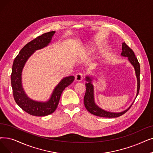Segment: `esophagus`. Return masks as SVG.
<instances>
[{
    "mask_svg": "<svg viewBox=\"0 0 153 153\" xmlns=\"http://www.w3.org/2000/svg\"><path fill=\"white\" fill-rule=\"evenodd\" d=\"M75 79L77 81H81L83 79V74L81 72H79L76 75Z\"/></svg>",
    "mask_w": 153,
    "mask_h": 153,
    "instance_id": "34e87169",
    "label": "esophagus"
}]
</instances>
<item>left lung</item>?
<instances>
[{
	"mask_svg": "<svg viewBox=\"0 0 153 153\" xmlns=\"http://www.w3.org/2000/svg\"><path fill=\"white\" fill-rule=\"evenodd\" d=\"M122 52L121 56L124 57H128V60L130 63L133 65V67L135 70L136 76L137 77V94L136 97L139 94V89H140V79H139V76H140V65L137 61V59L134 53L129 46L126 44L125 42L123 43L122 45ZM85 80L87 82L85 83L86 86V91L85 94L84 98V102L85 108H86L90 113L94 114L97 116L102 117H108V118H112V117H117L121 116L124 113L127 112L130 108L131 107L132 104L130 105V107L126 110L121 112H111L109 111H106L101 108L97 106L94 101V85L92 83V77L89 76L85 77Z\"/></svg>",
	"mask_w": 153,
	"mask_h": 153,
	"instance_id": "left-lung-1",
	"label": "left lung"
}]
</instances>
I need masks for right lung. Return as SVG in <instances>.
Segmentation results:
<instances>
[{
    "instance_id": "1",
    "label": "right lung",
    "mask_w": 153,
    "mask_h": 153,
    "mask_svg": "<svg viewBox=\"0 0 153 153\" xmlns=\"http://www.w3.org/2000/svg\"><path fill=\"white\" fill-rule=\"evenodd\" d=\"M55 32L51 31L45 33L33 39L21 50L13 62L10 78L14 100L20 108L32 116H45L53 113L57 108L62 92L74 80V77L72 76L62 79L53 91L49 100L46 102L32 100L24 91L22 85V72L25 64L36 51L49 45Z\"/></svg>"
}]
</instances>
